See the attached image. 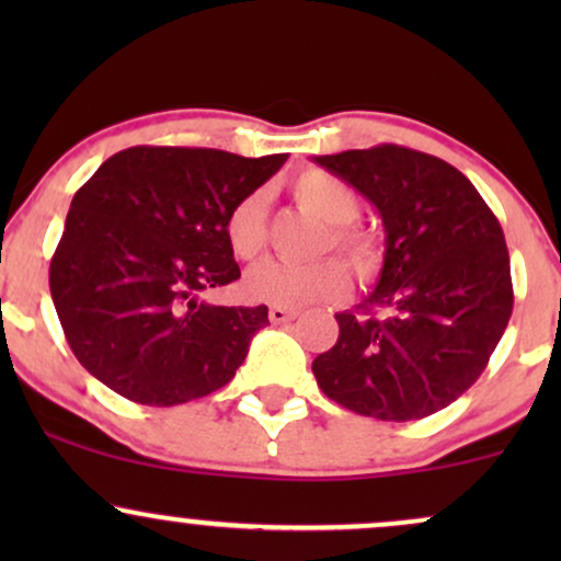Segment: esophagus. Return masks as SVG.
<instances>
[{
	"label": "esophagus",
	"instance_id": "1",
	"mask_svg": "<svg viewBox=\"0 0 561 561\" xmlns=\"http://www.w3.org/2000/svg\"><path fill=\"white\" fill-rule=\"evenodd\" d=\"M295 317H298V311H295V308H285V306L268 308V319H272L274 324H285V321H293Z\"/></svg>",
	"mask_w": 561,
	"mask_h": 561
}]
</instances>
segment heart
Masks as SVG:
<instances>
[{
    "label": "heart",
    "mask_w": 561,
    "mask_h": 561,
    "mask_svg": "<svg viewBox=\"0 0 561 561\" xmlns=\"http://www.w3.org/2000/svg\"><path fill=\"white\" fill-rule=\"evenodd\" d=\"M295 203L302 210L330 224V234L324 237V250H337L351 263L353 272L362 279H369L379 272L385 259L382 240L375 231L358 227L362 197L345 182L321 169L300 171L289 184ZM268 205L263 192H250L237 199L229 210L227 242L231 253L240 261H255L263 253L268 240ZM351 289V272L340 259H324L317 263H285L263 261L244 274V293L248 298L274 306L300 308L308 302L337 300Z\"/></svg>",
    "instance_id": "1"
}]
</instances>
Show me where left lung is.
<instances>
[{
    "instance_id": "8db88e82",
    "label": "left lung",
    "mask_w": 561,
    "mask_h": 561,
    "mask_svg": "<svg viewBox=\"0 0 561 561\" xmlns=\"http://www.w3.org/2000/svg\"><path fill=\"white\" fill-rule=\"evenodd\" d=\"M385 224V266L313 358L327 398L382 422L424 420L485 371L514 306L499 218L446 160L401 145L313 158Z\"/></svg>"
}]
</instances>
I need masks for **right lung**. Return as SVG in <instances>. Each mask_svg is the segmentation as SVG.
I'll use <instances>...</instances> for the list:
<instances>
[{"mask_svg":"<svg viewBox=\"0 0 561 561\" xmlns=\"http://www.w3.org/2000/svg\"><path fill=\"white\" fill-rule=\"evenodd\" d=\"M285 160L139 145L94 171L49 263L55 311L89 375L141 405L195 401L234 377L268 308L205 293L240 279L224 224Z\"/></svg>","mask_w":561,"mask_h":561,"instance_id":"obj_1","label":"right lung"}]
</instances>
